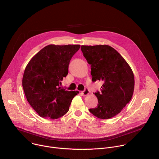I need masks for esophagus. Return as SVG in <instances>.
<instances>
[{
  "label": "esophagus",
  "instance_id": "1",
  "mask_svg": "<svg viewBox=\"0 0 159 159\" xmlns=\"http://www.w3.org/2000/svg\"><path fill=\"white\" fill-rule=\"evenodd\" d=\"M89 93V90L87 89H85V90L82 92V94L84 96L87 95Z\"/></svg>",
  "mask_w": 159,
  "mask_h": 159
}]
</instances>
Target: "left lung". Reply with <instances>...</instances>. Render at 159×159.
<instances>
[{
  "instance_id": "1",
  "label": "left lung",
  "mask_w": 159,
  "mask_h": 159,
  "mask_svg": "<svg viewBox=\"0 0 159 159\" xmlns=\"http://www.w3.org/2000/svg\"><path fill=\"white\" fill-rule=\"evenodd\" d=\"M84 57L91 66L92 80H101L97 106L89 111L97 118L111 119L130 101L134 90L133 72L119 53L107 45H82Z\"/></svg>"
}]
</instances>
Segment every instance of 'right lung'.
Listing matches in <instances>:
<instances>
[{
    "instance_id": "add662e5",
    "label": "right lung",
    "mask_w": 159,
    "mask_h": 159,
    "mask_svg": "<svg viewBox=\"0 0 159 159\" xmlns=\"http://www.w3.org/2000/svg\"><path fill=\"white\" fill-rule=\"evenodd\" d=\"M80 45H48L41 49L27 65L22 86L28 102L43 118L56 119L69 110L78 91L59 86L68 74L70 61Z\"/></svg>"
}]
</instances>
